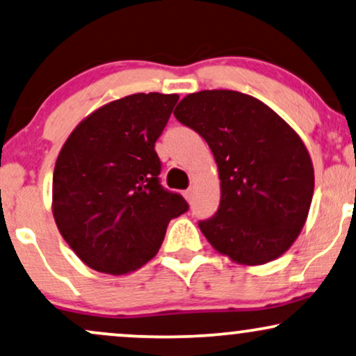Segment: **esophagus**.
<instances>
[{"label":"esophagus","mask_w":356,"mask_h":356,"mask_svg":"<svg viewBox=\"0 0 356 356\" xmlns=\"http://www.w3.org/2000/svg\"><path fill=\"white\" fill-rule=\"evenodd\" d=\"M184 197H186V200L187 202H192V200H194V189H187L186 192H184Z\"/></svg>","instance_id":"34e87169"}]
</instances>
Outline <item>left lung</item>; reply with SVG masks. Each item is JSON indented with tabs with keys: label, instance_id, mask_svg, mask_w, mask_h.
<instances>
[{
	"label": "left lung",
	"instance_id": "8db88e82",
	"mask_svg": "<svg viewBox=\"0 0 356 356\" xmlns=\"http://www.w3.org/2000/svg\"><path fill=\"white\" fill-rule=\"evenodd\" d=\"M174 115L204 137L219 169V211L199 222L209 243L241 265L284 255L305 225L315 187L300 136L262 101L230 89L187 94Z\"/></svg>",
	"mask_w": 356,
	"mask_h": 356
}]
</instances>
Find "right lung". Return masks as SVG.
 Returning <instances> with one entry per match:
<instances>
[{
  "mask_svg": "<svg viewBox=\"0 0 356 356\" xmlns=\"http://www.w3.org/2000/svg\"><path fill=\"white\" fill-rule=\"evenodd\" d=\"M177 94L137 92L86 115L59 151L54 222L92 270L124 275L159 252L167 224L189 209L159 184L154 151Z\"/></svg>",
  "mask_w": 356,
  "mask_h": 356,
  "instance_id": "add662e5",
  "label": "right lung"
}]
</instances>
